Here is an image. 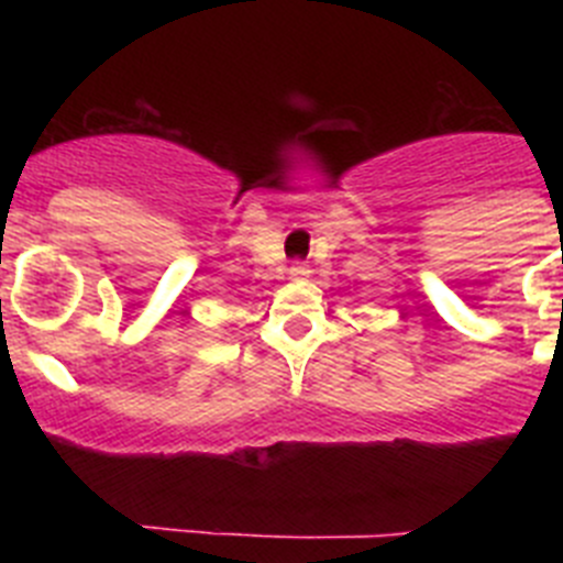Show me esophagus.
Segmentation results:
<instances>
[{
    "instance_id": "1",
    "label": "esophagus",
    "mask_w": 563,
    "mask_h": 563,
    "mask_svg": "<svg viewBox=\"0 0 563 563\" xmlns=\"http://www.w3.org/2000/svg\"><path fill=\"white\" fill-rule=\"evenodd\" d=\"M287 273H290L292 278H305V276H310V267H307L305 262H292L290 271H287Z\"/></svg>"
}]
</instances>
